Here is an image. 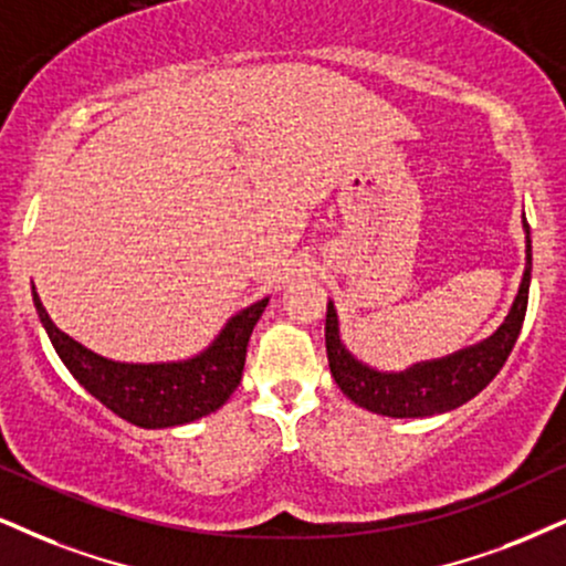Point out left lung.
Listing matches in <instances>:
<instances>
[{"instance_id":"1","label":"left lung","mask_w":566,"mask_h":566,"mask_svg":"<svg viewBox=\"0 0 566 566\" xmlns=\"http://www.w3.org/2000/svg\"><path fill=\"white\" fill-rule=\"evenodd\" d=\"M525 233V275H522L517 298H514L504 325L491 338L480 340V344L470 348H462V352H453L443 359L420 361V365H411L403 373H380V369L361 365L340 344L336 306L327 302L325 348L338 388L354 403H359L361 409L386 417H432L475 399L480 390L496 378L499 369L504 367L514 344H517L522 323H525L530 270H533V241H530L527 220Z\"/></svg>"}]
</instances>
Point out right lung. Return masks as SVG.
Masks as SVG:
<instances>
[{"instance_id": "right-lung-1", "label": "right lung", "mask_w": 566, "mask_h": 566, "mask_svg": "<svg viewBox=\"0 0 566 566\" xmlns=\"http://www.w3.org/2000/svg\"><path fill=\"white\" fill-rule=\"evenodd\" d=\"M268 302L270 298H262L230 317L220 336L193 359L125 365V361L99 357L62 333L46 315L33 289V304H36L41 325L70 375L125 422L149 430L199 420L209 411H218L233 396L243 375L251 331Z\"/></svg>"}]
</instances>
